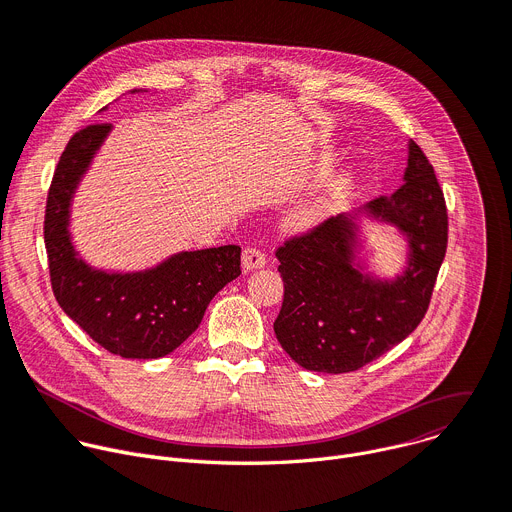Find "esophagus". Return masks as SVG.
<instances>
[{
    "mask_svg": "<svg viewBox=\"0 0 512 512\" xmlns=\"http://www.w3.org/2000/svg\"><path fill=\"white\" fill-rule=\"evenodd\" d=\"M241 263L245 271H253V269H263L267 265V257L255 249V247H247L241 255Z\"/></svg>",
    "mask_w": 512,
    "mask_h": 512,
    "instance_id": "34e87169",
    "label": "esophagus"
}]
</instances>
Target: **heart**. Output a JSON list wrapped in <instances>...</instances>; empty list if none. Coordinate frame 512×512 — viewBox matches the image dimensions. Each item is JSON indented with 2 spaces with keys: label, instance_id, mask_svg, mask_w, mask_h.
<instances>
[{
  "label": "heart",
  "instance_id": "b5f03b06",
  "mask_svg": "<svg viewBox=\"0 0 512 512\" xmlns=\"http://www.w3.org/2000/svg\"><path fill=\"white\" fill-rule=\"evenodd\" d=\"M320 210H322V202H310V204H306V206L300 210V223H304V225L314 223L316 218H318V214H320Z\"/></svg>",
  "mask_w": 512,
  "mask_h": 512
}]
</instances>
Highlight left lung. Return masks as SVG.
I'll return each mask as SVG.
<instances>
[{
	"label": "left lung",
	"mask_w": 512,
	"mask_h": 512,
	"mask_svg": "<svg viewBox=\"0 0 512 512\" xmlns=\"http://www.w3.org/2000/svg\"><path fill=\"white\" fill-rule=\"evenodd\" d=\"M403 186L342 212L277 249L283 304L273 322L281 348L300 367L340 375L403 342L423 320L448 247L444 192L409 139ZM391 226L408 245L393 278L370 265L363 223Z\"/></svg>",
	"instance_id": "left-lung-1"
}]
</instances>
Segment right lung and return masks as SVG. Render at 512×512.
<instances>
[{"label": "right lung", "instance_id": "right-lung-1", "mask_svg": "<svg viewBox=\"0 0 512 512\" xmlns=\"http://www.w3.org/2000/svg\"><path fill=\"white\" fill-rule=\"evenodd\" d=\"M111 131L107 123L89 125L70 137L60 156L44 216L50 281L64 314L105 350L123 358H160L200 326L210 300L241 275V247L180 251L133 271L89 263L70 233L72 202Z\"/></svg>", "mask_w": 512, "mask_h": 512}]
</instances>
